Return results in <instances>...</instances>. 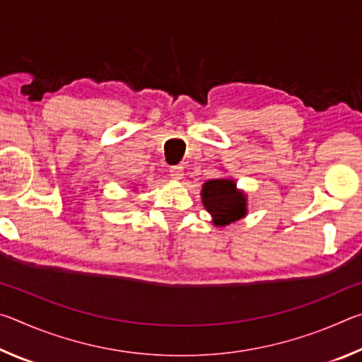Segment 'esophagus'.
Segmentation results:
<instances>
[{
  "instance_id": "1",
  "label": "esophagus",
  "mask_w": 362,
  "mask_h": 362,
  "mask_svg": "<svg viewBox=\"0 0 362 362\" xmlns=\"http://www.w3.org/2000/svg\"><path fill=\"white\" fill-rule=\"evenodd\" d=\"M170 177L175 180H182L183 179V168L182 166H173L170 168Z\"/></svg>"
}]
</instances>
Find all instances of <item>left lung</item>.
I'll return each instance as SVG.
<instances>
[{"instance_id":"obj_1","label":"left lung","mask_w":362,"mask_h":362,"mask_svg":"<svg viewBox=\"0 0 362 362\" xmlns=\"http://www.w3.org/2000/svg\"><path fill=\"white\" fill-rule=\"evenodd\" d=\"M201 199L216 226H226L247 216V194L236 187L231 177L204 182Z\"/></svg>"}]
</instances>
